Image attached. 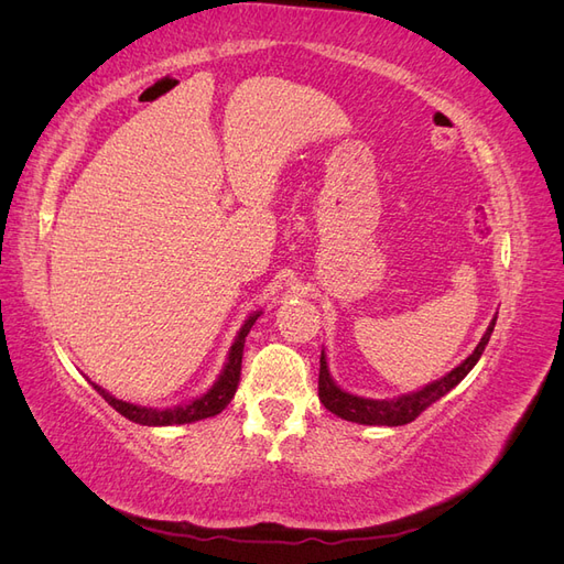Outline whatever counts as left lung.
<instances>
[{"label":"left lung","instance_id":"1","mask_svg":"<svg viewBox=\"0 0 564 564\" xmlns=\"http://www.w3.org/2000/svg\"><path fill=\"white\" fill-rule=\"evenodd\" d=\"M494 324H497V315L491 317L485 336L480 338V344L475 346V350L458 367H454L442 379H437L429 386H423L419 390L404 392V395L392 398V400L360 398V395H352V392L336 386V381L332 379V373H329L327 355H324V350H322V355H319V402L327 406L332 414L346 419V421H352V423H362V425H404V423H412L423 412V409H429L433 402H437L440 398H445L452 388H456L460 381L468 377V371L477 365V360H480L487 344H489Z\"/></svg>","mask_w":564,"mask_h":564}]
</instances>
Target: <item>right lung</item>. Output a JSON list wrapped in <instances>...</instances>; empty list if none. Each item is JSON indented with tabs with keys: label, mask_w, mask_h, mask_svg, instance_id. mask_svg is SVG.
Returning <instances> with one entry per match:
<instances>
[{
	"label": "right lung",
	"mask_w": 564,
	"mask_h": 564,
	"mask_svg": "<svg viewBox=\"0 0 564 564\" xmlns=\"http://www.w3.org/2000/svg\"><path fill=\"white\" fill-rule=\"evenodd\" d=\"M261 317V311L251 313L245 324L237 332L232 346L228 350V360L224 365V371L218 373V379L214 381V386L204 392V395L191 400V402H183L176 406H164V409H155V406H141V404H133V402H124L115 398L112 392L104 390L100 386H96L94 381H89L94 386V390H98V395L104 398L115 412L122 414L124 419L133 421V423H141V425H183V423H195L202 419H209L224 412L228 406V402L232 400L237 383H240V371H242V352H245V340L249 329L253 327V322Z\"/></svg>",
	"instance_id": "obj_1"
}]
</instances>
